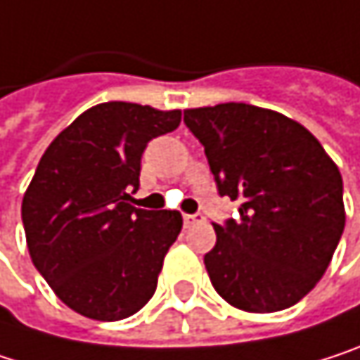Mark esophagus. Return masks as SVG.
I'll list each match as a JSON object with an SVG mask.
<instances>
[{
  "mask_svg": "<svg viewBox=\"0 0 360 360\" xmlns=\"http://www.w3.org/2000/svg\"><path fill=\"white\" fill-rule=\"evenodd\" d=\"M203 220H205V216L201 212H197V214H184V226H193V224H199Z\"/></svg>",
  "mask_w": 360,
  "mask_h": 360,
  "instance_id": "34e87169",
  "label": "esophagus"
}]
</instances>
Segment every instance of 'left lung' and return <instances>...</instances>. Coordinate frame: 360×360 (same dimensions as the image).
Masks as SVG:
<instances>
[{
	"mask_svg": "<svg viewBox=\"0 0 360 360\" xmlns=\"http://www.w3.org/2000/svg\"><path fill=\"white\" fill-rule=\"evenodd\" d=\"M220 197L239 218L214 222L203 262L235 308L276 312L325 274L344 233L342 176L321 142L289 117L245 102L184 110Z\"/></svg>",
	"mask_w": 360,
	"mask_h": 360,
	"instance_id": "obj_1",
	"label": "left lung"
}]
</instances>
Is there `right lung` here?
<instances>
[{
    "label": "right lung",
    "mask_w": 360,
    "mask_h": 360,
    "mask_svg": "<svg viewBox=\"0 0 360 360\" xmlns=\"http://www.w3.org/2000/svg\"><path fill=\"white\" fill-rule=\"evenodd\" d=\"M178 125L180 110L104 102L44 153L22 199V224L35 269L75 312L121 321L153 297L182 216L129 201L146 144Z\"/></svg>",
    "instance_id": "add662e5"
}]
</instances>
